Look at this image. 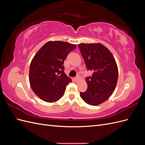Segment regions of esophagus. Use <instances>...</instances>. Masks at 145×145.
I'll use <instances>...</instances> for the list:
<instances>
[{"instance_id": "1", "label": "esophagus", "mask_w": 145, "mask_h": 145, "mask_svg": "<svg viewBox=\"0 0 145 145\" xmlns=\"http://www.w3.org/2000/svg\"><path fill=\"white\" fill-rule=\"evenodd\" d=\"M78 78H79V77H78V76H76L75 78H74V80H75L76 82H77V81H78Z\"/></svg>"}]
</instances>
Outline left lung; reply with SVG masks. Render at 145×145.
Instances as JSON below:
<instances>
[{"label": "left lung", "instance_id": "obj_1", "mask_svg": "<svg viewBox=\"0 0 145 145\" xmlns=\"http://www.w3.org/2000/svg\"><path fill=\"white\" fill-rule=\"evenodd\" d=\"M87 70L93 73L86 78L88 88L80 95L85 102L97 106L105 102L112 94L118 79V68L114 57L101 43L78 45Z\"/></svg>", "mask_w": 145, "mask_h": 145}]
</instances>
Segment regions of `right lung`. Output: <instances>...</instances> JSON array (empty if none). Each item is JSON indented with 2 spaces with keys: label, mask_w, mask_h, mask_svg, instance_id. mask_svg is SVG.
<instances>
[{
  "label": "right lung",
  "mask_w": 145,
  "mask_h": 145,
  "mask_svg": "<svg viewBox=\"0 0 145 145\" xmlns=\"http://www.w3.org/2000/svg\"><path fill=\"white\" fill-rule=\"evenodd\" d=\"M76 45L62 41L46 42L33 57L29 67V83L38 97L55 102L62 97L72 82L64 72V60Z\"/></svg>",
  "instance_id": "obj_1"
}]
</instances>
